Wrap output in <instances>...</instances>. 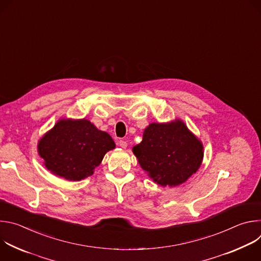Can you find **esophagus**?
Segmentation results:
<instances>
[{
  "mask_svg": "<svg viewBox=\"0 0 261 261\" xmlns=\"http://www.w3.org/2000/svg\"><path fill=\"white\" fill-rule=\"evenodd\" d=\"M119 145H120L122 148H126L128 144H127V142H126L125 140H120V141H119Z\"/></svg>",
  "mask_w": 261,
  "mask_h": 261,
  "instance_id": "1",
  "label": "esophagus"
}]
</instances>
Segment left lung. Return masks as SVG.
I'll return each instance as SVG.
<instances>
[{
  "label": "left lung",
  "mask_w": 261,
  "mask_h": 261,
  "mask_svg": "<svg viewBox=\"0 0 261 261\" xmlns=\"http://www.w3.org/2000/svg\"><path fill=\"white\" fill-rule=\"evenodd\" d=\"M132 152L141 168L162 187H175L195 173L203 160V144L181 120L151 123Z\"/></svg>",
  "instance_id": "1"
}]
</instances>
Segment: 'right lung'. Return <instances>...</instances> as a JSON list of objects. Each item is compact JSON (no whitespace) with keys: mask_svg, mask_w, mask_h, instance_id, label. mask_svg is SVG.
Masks as SVG:
<instances>
[{"mask_svg":"<svg viewBox=\"0 0 261 261\" xmlns=\"http://www.w3.org/2000/svg\"><path fill=\"white\" fill-rule=\"evenodd\" d=\"M115 147L111 136L87 119H60L37 144L46 169L71 181L91 176Z\"/></svg>","mask_w":261,"mask_h":261,"instance_id":"1","label":"right lung"}]
</instances>
